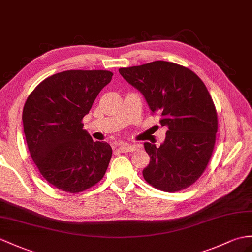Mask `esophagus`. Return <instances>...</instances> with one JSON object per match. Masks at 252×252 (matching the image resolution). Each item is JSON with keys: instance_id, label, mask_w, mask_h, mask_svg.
I'll return each mask as SVG.
<instances>
[{"instance_id": "obj_1", "label": "esophagus", "mask_w": 252, "mask_h": 252, "mask_svg": "<svg viewBox=\"0 0 252 252\" xmlns=\"http://www.w3.org/2000/svg\"><path fill=\"white\" fill-rule=\"evenodd\" d=\"M119 151L122 153H127V152H133L136 151L138 147L136 145H131V144H127V143H123L119 147Z\"/></svg>"}]
</instances>
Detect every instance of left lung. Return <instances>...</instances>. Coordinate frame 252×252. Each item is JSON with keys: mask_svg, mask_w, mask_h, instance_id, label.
Here are the masks:
<instances>
[{"mask_svg": "<svg viewBox=\"0 0 252 252\" xmlns=\"http://www.w3.org/2000/svg\"><path fill=\"white\" fill-rule=\"evenodd\" d=\"M140 91L153 113L167 126L164 142H150L144 180L159 190L180 191L197 181L210 161L216 141V108L203 81L186 67L165 61L119 69Z\"/></svg>", "mask_w": 252, "mask_h": 252, "instance_id": "1", "label": "left lung"}]
</instances>
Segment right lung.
<instances>
[{
	"label": "right lung",
	"instance_id": "obj_1",
	"mask_svg": "<svg viewBox=\"0 0 252 252\" xmlns=\"http://www.w3.org/2000/svg\"><path fill=\"white\" fill-rule=\"evenodd\" d=\"M112 76L108 70L58 72L41 81L24 103L23 130L31 157L55 188L78 193L105 175L112 149L107 142H94L82 119Z\"/></svg>",
	"mask_w": 252,
	"mask_h": 252
}]
</instances>
